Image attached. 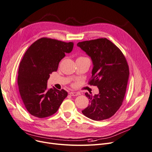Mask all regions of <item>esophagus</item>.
Instances as JSON below:
<instances>
[{
	"label": "esophagus",
	"mask_w": 152,
	"mask_h": 152,
	"mask_svg": "<svg viewBox=\"0 0 152 152\" xmlns=\"http://www.w3.org/2000/svg\"><path fill=\"white\" fill-rule=\"evenodd\" d=\"M71 96H77L80 95V93L79 92H71L69 94Z\"/></svg>",
	"instance_id": "esophagus-1"
}]
</instances>
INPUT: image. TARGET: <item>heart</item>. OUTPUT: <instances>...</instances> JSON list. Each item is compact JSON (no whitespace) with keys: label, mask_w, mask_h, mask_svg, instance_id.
Returning <instances> with one entry per match:
<instances>
[{"label":"heart","mask_w":152,"mask_h":152,"mask_svg":"<svg viewBox=\"0 0 152 152\" xmlns=\"http://www.w3.org/2000/svg\"><path fill=\"white\" fill-rule=\"evenodd\" d=\"M86 57H79L77 58V60H80V59H83V58H85Z\"/></svg>","instance_id":"1"}]
</instances>
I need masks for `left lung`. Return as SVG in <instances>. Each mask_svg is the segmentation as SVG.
<instances>
[{"mask_svg":"<svg viewBox=\"0 0 152 152\" xmlns=\"http://www.w3.org/2000/svg\"><path fill=\"white\" fill-rule=\"evenodd\" d=\"M77 46L90 57L94 67L88 84L97 86L99 94L85 95L90 104L83 114L96 121L114 115L122 106L129 77V67L120 49L106 38L79 42Z\"/></svg>","mask_w":152,"mask_h":152,"instance_id":"1","label":"left lung"}]
</instances>
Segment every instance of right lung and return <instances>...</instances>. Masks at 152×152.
Returning <instances> with one entry per match:
<instances>
[{"label": "right lung", "mask_w": 152, "mask_h": 152, "mask_svg": "<svg viewBox=\"0 0 152 152\" xmlns=\"http://www.w3.org/2000/svg\"><path fill=\"white\" fill-rule=\"evenodd\" d=\"M73 43L42 38L25 53L20 62L18 84L20 95L28 112L45 118L55 114L68 93L64 89H47L49 75L56 72L65 53L72 52Z\"/></svg>", "instance_id": "1"}]
</instances>
